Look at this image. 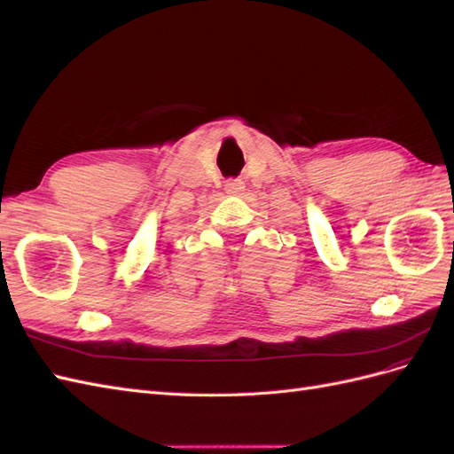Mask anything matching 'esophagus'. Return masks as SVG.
<instances>
[{
	"label": "esophagus",
	"mask_w": 454,
	"mask_h": 454,
	"mask_svg": "<svg viewBox=\"0 0 454 454\" xmlns=\"http://www.w3.org/2000/svg\"><path fill=\"white\" fill-rule=\"evenodd\" d=\"M224 190H226V193H230V196H241V193L245 192V183L241 178H230V180H226Z\"/></svg>",
	"instance_id": "34e87169"
}]
</instances>
